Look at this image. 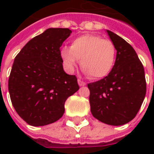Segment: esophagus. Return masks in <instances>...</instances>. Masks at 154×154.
Here are the masks:
<instances>
[{"instance_id": "esophagus-1", "label": "esophagus", "mask_w": 154, "mask_h": 154, "mask_svg": "<svg viewBox=\"0 0 154 154\" xmlns=\"http://www.w3.org/2000/svg\"><path fill=\"white\" fill-rule=\"evenodd\" d=\"M77 82H78V85H79L80 87H84V86H86V82H84L83 81H82L81 79H78Z\"/></svg>"}]
</instances>
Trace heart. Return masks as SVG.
Instances as JSON below:
<instances>
[{
  "label": "heart",
  "mask_w": 154,
  "mask_h": 154,
  "mask_svg": "<svg viewBox=\"0 0 154 154\" xmlns=\"http://www.w3.org/2000/svg\"><path fill=\"white\" fill-rule=\"evenodd\" d=\"M61 57L68 70H73L81 60V67L86 75L91 79H100L113 69L116 48L110 39L87 34L72 39L70 47L63 48Z\"/></svg>",
  "instance_id": "b5f03b06"
}]
</instances>
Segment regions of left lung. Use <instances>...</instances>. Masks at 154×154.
I'll return each instance as SVG.
<instances>
[{"label": "left lung", "instance_id": "obj_1", "mask_svg": "<svg viewBox=\"0 0 154 154\" xmlns=\"http://www.w3.org/2000/svg\"><path fill=\"white\" fill-rule=\"evenodd\" d=\"M115 45L116 58L110 74L88 83L91 112L110 125L131 121L139 112L146 94L144 69L133 47L124 38L107 30Z\"/></svg>", "mask_w": 154, "mask_h": 154}]
</instances>
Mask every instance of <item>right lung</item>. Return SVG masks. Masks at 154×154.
Segmentation results:
<instances>
[{"label": "right lung", "instance_id": "1", "mask_svg": "<svg viewBox=\"0 0 154 154\" xmlns=\"http://www.w3.org/2000/svg\"><path fill=\"white\" fill-rule=\"evenodd\" d=\"M69 29L49 28L29 41L15 57L8 89L15 111L25 122L44 126L57 121L64 104L79 89L77 77L63 70L60 47Z\"/></svg>", "mask_w": 154, "mask_h": 154}]
</instances>
